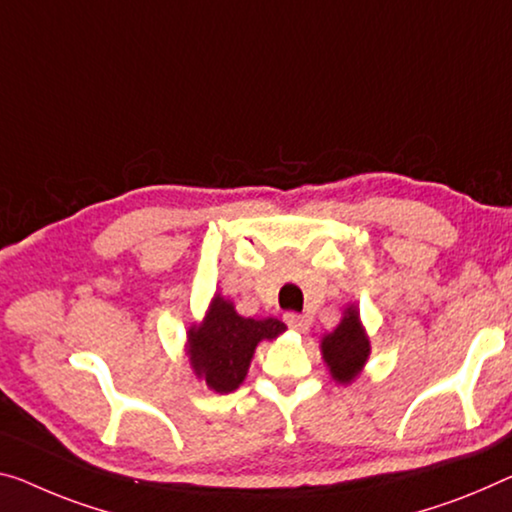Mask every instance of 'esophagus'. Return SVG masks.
<instances>
[{
    "label": "esophagus",
    "instance_id": "1",
    "mask_svg": "<svg viewBox=\"0 0 512 512\" xmlns=\"http://www.w3.org/2000/svg\"><path fill=\"white\" fill-rule=\"evenodd\" d=\"M283 320H286V325L290 329H295V332H306V329H309V318L300 316V313H286Z\"/></svg>",
    "mask_w": 512,
    "mask_h": 512
}]
</instances>
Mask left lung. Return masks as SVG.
Returning a JSON list of instances; mask_svg holds the SVG:
<instances>
[{"label": "left lung", "instance_id": "obj_1", "mask_svg": "<svg viewBox=\"0 0 512 512\" xmlns=\"http://www.w3.org/2000/svg\"><path fill=\"white\" fill-rule=\"evenodd\" d=\"M322 359L338 384H350L371 355V341L361 327L357 306H348L334 332L322 336Z\"/></svg>", "mask_w": 512, "mask_h": 512}]
</instances>
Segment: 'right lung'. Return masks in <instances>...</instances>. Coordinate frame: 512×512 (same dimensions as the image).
Masks as SVG:
<instances>
[{"mask_svg": "<svg viewBox=\"0 0 512 512\" xmlns=\"http://www.w3.org/2000/svg\"><path fill=\"white\" fill-rule=\"evenodd\" d=\"M281 332H286L281 320L242 318L233 302L215 295L201 325L187 332V355L196 377L212 391L229 393L245 382L256 345Z\"/></svg>", "mask_w": 512, "mask_h": 512, "instance_id": "1", "label": "right lung"}]
</instances>
